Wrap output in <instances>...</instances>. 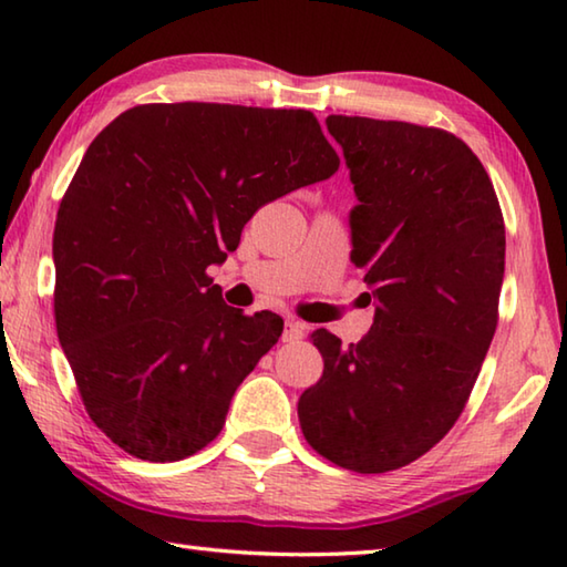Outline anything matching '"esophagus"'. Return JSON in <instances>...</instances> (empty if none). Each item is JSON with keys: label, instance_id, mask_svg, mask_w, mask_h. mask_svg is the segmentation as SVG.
<instances>
[{"label": "esophagus", "instance_id": "34e87169", "mask_svg": "<svg viewBox=\"0 0 567 567\" xmlns=\"http://www.w3.org/2000/svg\"><path fill=\"white\" fill-rule=\"evenodd\" d=\"M303 333H306V323H301V321H286L284 341H299V339H303Z\"/></svg>", "mask_w": 567, "mask_h": 567}]
</instances>
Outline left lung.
I'll use <instances>...</instances> for the list:
<instances>
[{
	"label": "left lung",
	"instance_id": "left-lung-1",
	"mask_svg": "<svg viewBox=\"0 0 567 567\" xmlns=\"http://www.w3.org/2000/svg\"><path fill=\"white\" fill-rule=\"evenodd\" d=\"M355 204L351 261L375 306L359 343L311 333L321 381L299 399L306 441L355 473L429 453L458 421L491 349L505 271L498 196L468 146L441 128L329 116Z\"/></svg>",
	"mask_w": 567,
	"mask_h": 567
}]
</instances>
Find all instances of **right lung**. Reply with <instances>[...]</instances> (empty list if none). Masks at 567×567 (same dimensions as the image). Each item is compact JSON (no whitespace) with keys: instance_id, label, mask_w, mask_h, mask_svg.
Segmentation results:
<instances>
[{"instance_id":"1","label":"right lung","mask_w":567,"mask_h":567,"mask_svg":"<svg viewBox=\"0 0 567 567\" xmlns=\"http://www.w3.org/2000/svg\"><path fill=\"white\" fill-rule=\"evenodd\" d=\"M303 109L144 104L79 164L54 226V316L92 421L118 449L168 463L202 451L284 331L244 316L206 276L258 206L336 174Z\"/></svg>"}]
</instances>
